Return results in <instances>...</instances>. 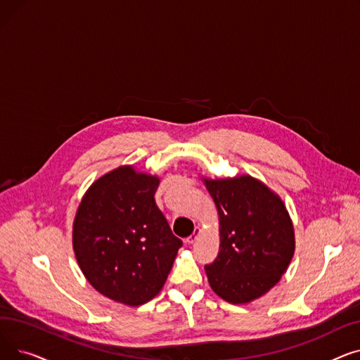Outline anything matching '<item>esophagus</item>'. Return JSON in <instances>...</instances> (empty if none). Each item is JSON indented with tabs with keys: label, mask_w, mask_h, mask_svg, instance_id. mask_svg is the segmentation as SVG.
Wrapping results in <instances>:
<instances>
[{
	"label": "esophagus",
	"mask_w": 360,
	"mask_h": 360,
	"mask_svg": "<svg viewBox=\"0 0 360 360\" xmlns=\"http://www.w3.org/2000/svg\"><path fill=\"white\" fill-rule=\"evenodd\" d=\"M198 236H200V229H195V231H194V233H193L191 236H188V238H186V243H194V242L197 240V238H198Z\"/></svg>",
	"instance_id": "esophagus-1"
}]
</instances>
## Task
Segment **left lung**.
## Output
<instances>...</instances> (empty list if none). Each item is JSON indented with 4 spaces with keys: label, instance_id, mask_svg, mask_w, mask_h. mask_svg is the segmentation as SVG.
<instances>
[{
    "label": "left lung",
    "instance_id": "8db88e82",
    "mask_svg": "<svg viewBox=\"0 0 360 360\" xmlns=\"http://www.w3.org/2000/svg\"><path fill=\"white\" fill-rule=\"evenodd\" d=\"M220 221V251L204 267L212 289L229 304L267 293L295 252V232L285 204L258 179L243 175L204 179Z\"/></svg>",
    "mask_w": 360,
    "mask_h": 360
}]
</instances>
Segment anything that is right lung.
Returning a JSON list of instances; mask_svg holds the SVG:
<instances>
[{
  "mask_svg": "<svg viewBox=\"0 0 360 360\" xmlns=\"http://www.w3.org/2000/svg\"><path fill=\"white\" fill-rule=\"evenodd\" d=\"M159 178L121 166L84 194L72 226V248L90 285L139 307L163 288L182 240L155 201Z\"/></svg>",
  "mask_w": 360,
  "mask_h": 360,
  "instance_id": "add662e5",
  "label": "right lung"
}]
</instances>
